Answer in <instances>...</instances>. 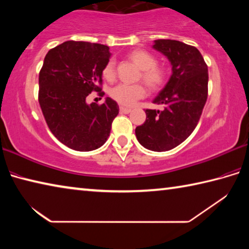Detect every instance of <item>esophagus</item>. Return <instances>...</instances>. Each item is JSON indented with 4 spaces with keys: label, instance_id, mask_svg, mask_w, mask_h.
<instances>
[{
    "label": "esophagus",
    "instance_id": "esophagus-1",
    "mask_svg": "<svg viewBox=\"0 0 249 249\" xmlns=\"http://www.w3.org/2000/svg\"><path fill=\"white\" fill-rule=\"evenodd\" d=\"M132 111L130 108H127V107H120V112L121 113H124V114H128V113Z\"/></svg>",
    "mask_w": 249,
    "mask_h": 249
}]
</instances>
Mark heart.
Wrapping results in <instances>:
<instances>
[{"label": "heart", "instance_id": "obj_1", "mask_svg": "<svg viewBox=\"0 0 249 249\" xmlns=\"http://www.w3.org/2000/svg\"><path fill=\"white\" fill-rule=\"evenodd\" d=\"M128 60L141 69L138 79H142L150 90L157 91L166 83L167 71L161 66L156 65L157 60L150 53L144 49H134L127 53ZM102 75L107 81H113L115 79L114 62L108 61L103 67ZM146 94V88L141 83L133 84H119L109 91L111 98L117 103L124 107H132L137 100L144 98Z\"/></svg>", "mask_w": 249, "mask_h": 249}]
</instances>
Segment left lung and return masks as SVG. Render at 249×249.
Segmentation results:
<instances>
[{
    "mask_svg": "<svg viewBox=\"0 0 249 249\" xmlns=\"http://www.w3.org/2000/svg\"><path fill=\"white\" fill-rule=\"evenodd\" d=\"M153 48L168 58L172 74L154 100L165 108L146 109V121L135 134L145 148L167 151L187 140L199 123L208 99V66L199 50L179 40L157 39Z\"/></svg>",
    "mask_w": 249,
    "mask_h": 249,
    "instance_id": "1",
    "label": "left lung"
}]
</instances>
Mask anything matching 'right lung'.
<instances>
[{
  "label": "right lung",
  "instance_id": "obj_1",
  "mask_svg": "<svg viewBox=\"0 0 249 249\" xmlns=\"http://www.w3.org/2000/svg\"><path fill=\"white\" fill-rule=\"evenodd\" d=\"M108 47L88 41H65L50 49L39 72L38 101L50 132L62 144L91 151L109 136L119 105L111 98L103 104H87L92 91L101 92L102 69Z\"/></svg>",
  "mask_w": 249,
  "mask_h": 249
}]
</instances>
